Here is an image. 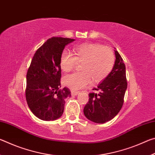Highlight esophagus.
Listing matches in <instances>:
<instances>
[{"label": "esophagus", "instance_id": "esophagus-1", "mask_svg": "<svg viewBox=\"0 0 155 155\" xmlns=\"http://www.w3.org/2000/svg\"><path fill=\"white\" fill-rule=\"evenodd\" d=\"M78 93H79V91H74V90H72L71 91V94H72V96H77Z\"/></svg>", "mask_w": 155, "mask_h": 155}]
</instances>
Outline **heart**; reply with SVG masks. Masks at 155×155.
Returning a JSON list of instances; mask_svg holds the SVG:
<instances>
[{"label":"heart","mask_w":155,"mask_h":155,"mask_svg":"<svg viewBox=\"0 0 155 155\" xmlns=\"http://www.w3.org/2000/svg\"><path fill=\"white\" fill-rule=\"evenodd\" d=\"M73 52L64 51L60 57V66L64 72L74 70L77 62H82L81 72L66 75L64 83L72 90L85 87L92 80L94 83L103 81L111 72L115 63L112 50L99 44L86 43L76 46Z\"/></svg>","instance_id":"obj_1"}]
</instances>
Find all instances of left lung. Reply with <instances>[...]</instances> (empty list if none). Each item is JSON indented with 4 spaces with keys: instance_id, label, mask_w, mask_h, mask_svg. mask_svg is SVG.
I'll list each match as a JSON object with an SVG mask.
<instances>
[{
    "instance_id": "left-lung-1",
    "label": "left lung",
    "mask_w": 155,
    "mask_h": 155,
    "mask_svg": "<svg viewBox=\"0 0 155 155\" xmlns=\"http://www.w3.org/2000/svg\"><path fill=\"white\" fill-rule=\"evenodd\" d=\"M115 61L111 72L89 94L90 100L84 107V115L89 120L103 124L118 114L124 103L127 88L126 67L119 52L115 51Z\"/></svg>"
}]
</instances>
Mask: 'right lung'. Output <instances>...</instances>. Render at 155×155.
Here are the masks:
<instances>
[{
  "label": "right lung",
  "instance_id": "obj_1",
  "mask_svg": "<svg viewBox=\"0 0 155 155\" xmlns=\"http://www.w3.org/2000/svg\"><path fill=\"white\" fill-rule=\"evenodd\" d=\"M74 39L53 37L34 54L27 74L26 100L37 117L44 121L58 119L64 111L65 99L71 96L61 87L60 57L65 46Z\"/></svg>",
  "mask_w": 155,
  "mask_h": 155
}]
</instances>
